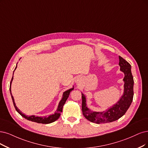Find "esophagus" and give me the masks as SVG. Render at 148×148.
Instances as JSON below:
<instances>
[{
    "instance_id": "obj_1",
    "label": "esophagus",
    "mask_w": 148,
    "mask_h": 148,
    "mask_svg": "<svg viewBox=\"0 0 148 148\" xmlns=\"http://www.w3.org/2000/svg\"><path fill=\"white\" fill-rule=\"evenodd\" d=\"M77 82H78V80H77Z\"/></svg>"
}]
</instances>
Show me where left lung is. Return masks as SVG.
I'll return each instance as SVG.
<instances>
[{
	"mask_svg": "<svg viewBox=\"0 0 148 148\" xmlns=\"http://www.w3.org/2000/svg\"><path fill=\"white\" fill-rule=\"evenodd\" d=\"M120 71L124 74L123 81L124 93L116 103L103 112H93L87 107L86 97L82 93V110L84 116L88 121L96 124L111 123L122 117L129 108L134 97V78L131 73V65L121 57L119 56Z\"/></svg>",
	"mask_w": 148,
	"mask_h": 148,
	"instance_id": "1",
	"label": "left lung"
}]
</instances>
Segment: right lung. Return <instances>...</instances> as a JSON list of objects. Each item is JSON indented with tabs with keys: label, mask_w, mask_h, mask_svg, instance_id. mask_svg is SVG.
<instances>
[{
	"label": "right lung",
	"mask_w": 148,
	"mask_h": 148,
	"mask_svg": "<svg viewBox=\"0 0 148 148\" xmlns=\"http://www.w3.org/2000/svg\"><path fill=\"white\" fill-rule=\"evenodd\" d=\"M17 68V65H16V66L14 69V70ZM13 77L12 79V80H11V82H10V93H11V96H12V100H13V105L14 106V108L16 109V110L21 115L24 117V118H25L26 119L29 120V121H31L33 122H36L37 123H42V124H49V123H53L54 121H56V120H57L60 114H61V113L62 112V109H63V107L64 106V104L65 103L67 99L69 97V95L70 94V92L71 91H73L74 90V86L73 88H71L67 91H66L63 92V97H62V99H61V101H60L59 102V104L58 106V108L57 109L56 112H55L54 114H51V115H49L48 117L47 116H44V117H40V116H35V115H32V116H27L24 114V113H23L21 111H20V110L19 108H18V107L16 106L15 104V102H14V97L12 95V91H11V85H12V82L13 81Z\"/></svg>",
	"instance_id": "1"
}]
</instances>
